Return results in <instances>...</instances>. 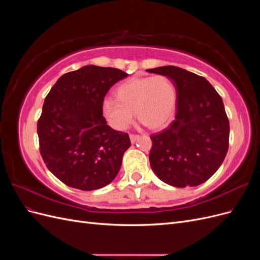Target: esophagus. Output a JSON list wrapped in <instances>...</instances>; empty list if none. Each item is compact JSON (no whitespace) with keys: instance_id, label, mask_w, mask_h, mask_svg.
Instances as JSON below:
<instances>
[{"instance_id":"obj_1","label":"esophagus","mask_w":260,"mask_h":260,"mask_svg":"<svg viewBox=\"0 0 260 260\" xmlns=\"http://www.w3.org/2000/svg\"><path fill=\"white\" fill-rule=\"evenodd\" d=\"M138 139H139V136H137V135H130V140H131L132 143H135Z\"/></svg>"}]
</instances>
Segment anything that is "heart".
I'll list each match as a JSON object with an SVG mask.
<instances>
[{"label": "heart", "mask_w": 260, "mask_h": 260, "mask_svg": "<svg viewBox=\"0 0 260 260\" xmlns=\"http://www.w3.org/2000/svg\"><path fill=\"white\" fill-rule=\"evenodd\" d=\"M176 102V88L168 77H137L118 86L116 100L104 101L103 112L117 130L127 129L133 112L148 128L160 129L174 117Z\"/></svg>", "instance_id": "1"}]
</instances>
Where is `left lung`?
<instances>
[{
	"instance_id": "8db88e82",
	"label": "left lung",
	"mask_w": 260,
	"mask_h": 260,
	"mask_svg": "<svg viewBox=\"0 0 260 260\" xmlns=\"http://www.w3.org/2000/svg\"><path fill=\"white\" fill-rule=\"evenodd\" d=\"M146 72L168 77L177 93L176 119L151 136V167L169 185H200L221 166L229 147L230 124L222 99L205 78L180 67Z\"/></svg>"
}]
</instances>
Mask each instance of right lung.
<instances>
[{"label": "right lung", "instance_id": "right-lung-1", "mask_svg": "<svg viewBox=\"0 0 260 260\" xmlns=\"http://www.w3.org/2000/svg\"><path fill=\"white\" fill-rule=\"evenodd\" d=\"M127 76L117 68L86 65L62 75L46 95L38 120L40 153L62 183L98 190L119 172L131 142L128 133L107 124L103 102L108 90Z\"/></svg>", "mask_w": 260, "mask_h": 260}]
</instances>
